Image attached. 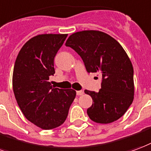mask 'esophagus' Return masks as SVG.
Returning <instances> with one entry per match:
<instances>
[{
  "label": "esophagus",
  "instance_id": "34e87169",
  "mask_svg": "<svg viewBox=\"0 0 151 151\" xmlns=\"http://www.w3.org/2000/svg\"><path fill=\"white\" fill-rule=\"evenodd\" d=\"M76 93H77V95H78V96L82 95V94L84 93V92H83L82 90H78V91H77Z\"/></svg>",
  "mask_w": 151,
  "mask_h": 151
}]
</instances>
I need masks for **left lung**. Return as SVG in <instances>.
Instances as JSON below:
<instances>
[{
  "label": "left lung",
  "instance_id": "8db88e82",
  "mask_svg": "<svg viewBox=\"0 0 151 151\" xmlns=\"http://www.w3.org/2000/svg\"><path fill=\"white\" fill-rule=\"evenodd\" d=\"M65 45L78 53L88 73H101L99 92L85 90L91 96L87 114L92 121L107 124L127 112L134 99V69L123 48L106 33L95 30L70 36Z\"/></svg>",
  "mask_w": 151,
  "mask_h": 151
}]
</instances>
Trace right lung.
Listing matches in <instances>:
<instances>
[{
	"label": "right lung",
	"mask_w": 151,
	"mask_h": 151,
	"mask_svg": "<svg viewBox=\"0 0 151 151\" xmlns=\"http://www.w3.org/2000/svg\"><path fill=\"white\" fill-rule=\"evenodd\" d=\"M67 34H41L31 38L20 50L13 74L17 102L24 117L44 129L60 127L65 121L76 91L52 86L54 58Z\"/></svg>",
	"instance_id": "obj_1"
}]
</instances>
